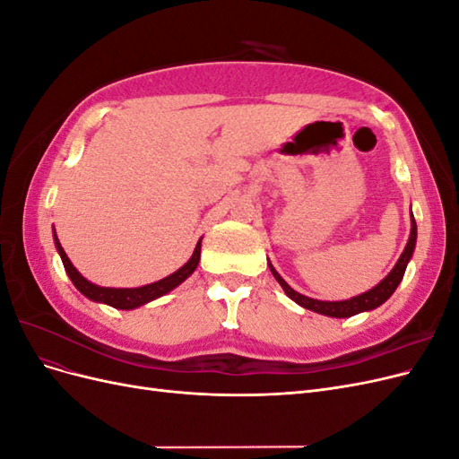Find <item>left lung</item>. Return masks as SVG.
I'll list each match as a JSON object with an SVG mask.
<instances>
[{"mask_svg":"<svg viewBox=\"0 0 459 459\" xmlns=\"http://www.w3.org/2000/svg\"><path fill=\"white\" fill-rule=\"evenodd\" d=\"M415 239H418V226H415V220L411 216V233H410V239H408V245L404 248V253L400 255L396 266L393 268V272L388 273L385 280L377 285L369 289L368 293H362L358 295L351 300H339V302H325V300H314V299H308L304 297L300 293H297L295 289H290L283 277L275 272V268L272 266V264H268L270 266V272L273 273V277L277 281H280V285L283 287V290L287 293L289 299H293L297 304H300V307L308 308L312 312H317V314H324V316H331V317H351L354 314H359V312H366V310H373L381 307V304L391 297L396 287L400 285L402 277H404V272H406V266L408 262L413 255V248H415Z\"/></svg>","mask_w":459,"mask_h":459,"instance_id":"left-lung-1","label":"left lung"}]
</instances>
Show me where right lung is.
<instances>
[{"label": "right lung", "mask_w": 459, "mask_h": 459, "mask_svg": "<svg viewBox=\"0 0 459 459\" xmlns=\"http://www.w3.org/2000/svg\"><path fill=\"white\" fill-rule=\"evenodd\" d=\"M53 238H55V247H57V251L61 255L63 266H65L68 277H71V281L74 283V287L80 290V293L84 295V297H88L90 300L105 302V304H108V307L118 308V310H132V308L142 307V304H145V302H151V300H155V299L166 295V293H169V290H172L174 287H178L179 283L186 281L187 277L193 272H195L197 264H199V258H201V239H199L195 251H193V256L184 264L182 268H179L178 272H174L172 275L164 277V280H160L157 283L135 287V289H110V287L93 285L88 280H84V277H82L78 273V270L73 266L71 260H68V256L63 251V247H61V243L57 239V235H55V231H53Z\"/></svg>", "instance_id": "right-lung-1"}]
</instances>
